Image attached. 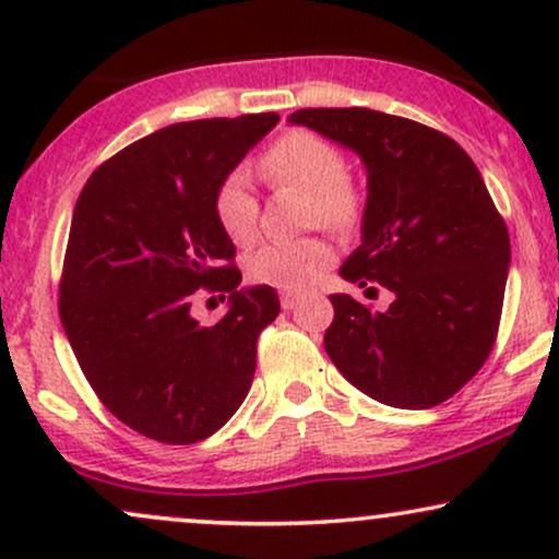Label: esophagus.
<instances>
[{
  "mask_svg": "<svg viewBox=\"0 0 559 559\" xmlns=\"http://www.w3.org/2000/svg\"><path fill=\"white\" fill-rule=\"evenodd\" d=\"M281 307H284V310H297V307H299V297H292V294H284V297H281Z\"/></svg>",
  "mask_w": 559,
  "mask_h": 559,
  "instance_id": "1",
  "label": "esophagus"
}]
</instances>
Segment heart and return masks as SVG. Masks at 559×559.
<instances>
[{
	"instance_id": "heart-1",
	"label": "heart",
	"mask_w": 559,
	"mask_h": 559,
	"mask_svg": "<svg viewBox=\"0 0 559 559\" xmlns=\"http://www.w3.org/2000/svg\"><path fill=\"white\" fill-rule=\"evenodd\" d=\"M262 170L271 181L292 186L310 197V221L331 228H346L355 223L360 199L344 178V155L331 141L307 131L288 133L262 155ZM215 217L230 241L247 243L254 236L258 199L243 170H234L221 183L215 194ZM331 260V247L320 239L271 241L249 254L247 273L258 284L288 294H305L323 278Z\"/></svg>"
}]
</instances>
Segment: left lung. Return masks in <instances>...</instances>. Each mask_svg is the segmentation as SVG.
Wrapping results in <instances>:
<instances>
[{"label":"left lung","mask_w":559,"mask_h":559,"mask_svg":"<svg viewBox=\"0 0 559 559\" xmlns=\"http://www.w3.org/2000/svg\"><path fill=\"white\" fill-rule=\"evenodd\" d=\"M288 123L360 157L362 236L338 275L394 294L383 312L331 294L325 352L362 394L436 407L489 357L510 271V236L476 163L444 133L368 107H310Z\"/></svg>","instance_id":"left-lung-1"}]
</instances>
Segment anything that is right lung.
Wrapping results in <instances>:
<instances>
[{"label":"right lung","mask_w":559,"mask_h":559,"mask_svg":"<svg viewBox=\"0 0 559 559\" xmlns=\"http://www.w3.org/2000/svg\"><path fill=\"white\" fill-rule=\"evenodd\" d=\"M275 112L176 123L126 146L83 186L70 223L60 320L105 407L163 444H194L247 400L258 336L278 316L271 286H241L215 217L226 176L278 123ZM197 287L229 312L202 326Z\"/></svg>","instance_id":"obj_1"}]
</instances>
